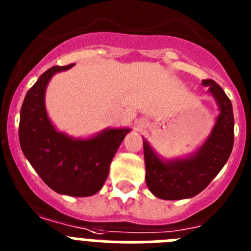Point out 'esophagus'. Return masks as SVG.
Here are the masks:
<instances>
[{
	"mask_svg": "<svg viewBox=\"0 0 251 251\" xmlns=\"http://www.w3.org/2000/svg\"><path fill=\"white\" fill-rule=\"evenodd\" d=\"M139 127H145V124H143V123H139Z\"/></svg>",
	"mask_w": 251,
	"mask_h": 251,
	"instance_id": "esophagus-1",
	"label": "esophagus"
}]
</instances>
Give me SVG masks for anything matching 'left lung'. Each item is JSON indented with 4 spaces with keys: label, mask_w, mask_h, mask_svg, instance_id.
<instances>
[{
    "label": "left lung",
    "mask_w": 251,
    "mask_h": 251,
    "mask_svg": "<svg viewBox=\"0 0 251 251\" xmlns=\"http://www.w3.org/2000/svg\"><path fill=\"white\" fill-rule=\"evenodd\" d=\"M219 106L211 132L196 152L179 158H163L143 139L146 183L162 200L190 199L203 191L225 166L234 146V113L227 95L214 80H202Z\"/></svg>",
    "instance_id": "1"
}]
</instances>
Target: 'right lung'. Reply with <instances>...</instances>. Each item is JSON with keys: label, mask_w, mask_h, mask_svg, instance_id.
<instances>
[{"label": "right lung", "mask_w": 251, "mask_h": 251, "mask_svg": "<svg viewBox=\"0 0 251 251\" xmlns=\"http://www.w3.org/2000/svg\"><path fill=\"white\" fill-rule=\"evenodd\" d=\"M73 66H52L28 90L20 113L19 138L30 165L51 190L86 197L103 187L110 162L130 128H105L88 138L70 137L55 128L46 112V88L56 73Z\"/></svg>", "instance_id": "1"}]
</instances>
